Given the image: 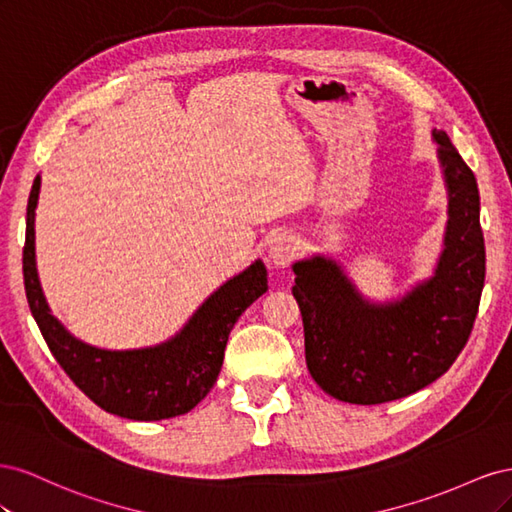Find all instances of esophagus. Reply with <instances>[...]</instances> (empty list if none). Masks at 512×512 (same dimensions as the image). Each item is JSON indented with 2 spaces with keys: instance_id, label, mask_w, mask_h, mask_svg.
<instances>
[{
  "instance_id": "1",
  "label": "esophagus",
  "mask_w": 512,
  "mask_h": 512,
  "mask_svg": "<svg viewBox=\"0 0 512 512\" xmlns=\"http://www.w3.org/2000/svg\"><path fill=\"white\" fill-rule=\"evenodd\" d=\"M297 241H294L292 235L288 232H282V235H277L271 239L269 243V258L275 262L277 267H286L288 262L297 254Z\"/></svg>"
}]
</instances>
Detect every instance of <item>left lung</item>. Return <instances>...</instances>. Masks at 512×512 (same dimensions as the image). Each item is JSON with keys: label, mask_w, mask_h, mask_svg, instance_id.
Listing matches in <instances>:
<instances>
[{"label": "left lung", "mask_w": 512, "mask_h": 512, "mask_svg": "<svg viewBox=\"0 0 512 512\" xmlns=\"http://www.w3.org/2000/svg\"><path fill=\"white\" fill-rule=\"evenodd\" d=\"M431 136L448 190L444 250L433 277L399 301L371 303L331 258L292 265L309 374L348 404H386L425 389L455 363L474 327L485 286L478 185L446 132Z\"/></svg>", "instance_id": "obj_1"}]
</instances>
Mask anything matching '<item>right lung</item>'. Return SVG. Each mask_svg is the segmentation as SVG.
Here are the masks:
<instances>
[{
    "label": "right lung",
    "instance_id": "add662e5",
    "mask_svg": "<svg viewBox=\"0 0 512 512\" xmlns=\"http://www.w3.org/2000/svg\"><path fill=\"white\" fill-rule=\"evenodd\" d=\"M40 175L27 203L23 277L29 309L61 369L102 410L132 421H162L190 412L220 376L228 335L239 316L267 292L262 260L232 277L196 309L168 342L138 350H104L76 339L49 309L36 269Z\"/></svg>",
    "mask_w": 512,
    "mask_h": 512
}]
</instances>
